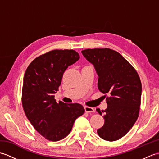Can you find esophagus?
I'll return each instance as SVG.
<instances>
[{
    "label": "esophagus",
    "mask_w": 159,
    "mask_h": 159,
    "mask_svg": "<svg viewBox=\"0 0 159 159\" xmlns=\"http://www.w3.org/2000/svg\"><path fill=\"white\" fill-rule=\"evenodd\" d=\"M85 112L86 113H93V112H94V109H93V108H92V107H85Z\"/></svg>",
    "instance_id": "1"
}]
</instances>
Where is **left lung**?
<instances>
[{"label": "left lung", "instance_id": "1", "mask_svg": "<svg viewBox=\"0 0 159 159\" xmlns=\"http://www.w3.org/2000/svg\"><path fill=\"white\" fill-rule=\"evenodd\" d=\"M98 76V87L108 104L104 112V124L97 130L102 139L113 141L124 137L139 117L141 83L136 70L119 52L110 48L82 50ZM106 97V96H105ZM96 111L102 116L99 109Z\"/></svg>", "mask_w": 159, "mask_h": 159}]
</instances>
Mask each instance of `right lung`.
Here are the masks:
<instances>
[{
  "mask_svg": "<svg viewBox=\"0 0 159 159\" xmlns=\"http://www.w3.org/2000/svg\"><path fill=\"white\" fill-rule=\"evenodd\" d=\"M74 50H53L29 64L23 79L22 103L26 117L46 139L57 141L68 135L74 121L85 113L78 103H57L55 94L68 66L79 59Z\"/></svg>",
  "mask_w": 159,
  "mask_h": 159,
  "instance_id": "1",
  "label": "right lung"
}]
</instances>
